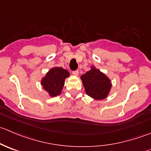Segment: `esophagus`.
I'll return each mask as SVG.
<instances>
[{
    "label": "esophagus",
    "mask_w": 151,
    "mask_h": 151,
    "mask_svg": "<svg viewBox=\"0 0 151 151\" xmlns=\"http://www.w3.org/2000/svg\"><path fill=\"white\" fill-rule=\"evenodd\" d=\"M72 74H73V75H74V76H78L79 71L78 70H76V71H72Z\"/></svg>",
    "instance_id": "1"
}]
</instances>
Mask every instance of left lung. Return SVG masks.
<instances>
[{
  "label": "left lung",
  "mask_w": 151,
  "mask_h": 151,
  "mask_svg": "<svg viewBox=\"0 0 151 151\" xmlns=\"http://www.w3.org/2000/svg\"><path fill=\"white\" fill-rule=\"evenodd\" d=\"M80 78L85 93L93 99H104L109 95L112 88L111 80L94 66L91 67V69L82 75Z\"/></svg>",
  "instance_id": "1"
}]
</instances>
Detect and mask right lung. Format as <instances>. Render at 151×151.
Wrapping results in <instances>:
<instances>
[{"label":"right lung","instance_id":"add662e5","mask_svg":"<svg viewBox=\"0 0 151 151\" xmlns=\"http://www.w3.org/2000/svg\"><path fill=\"white\" fill-rule=\"evenodd\" d=\"M69 75V72L67 70L61 67H54L42 79L41 84L50 96H57L61 93L65 80Z\"/></svg>","mask_w":151,"mask_h":151}]
</instances>
